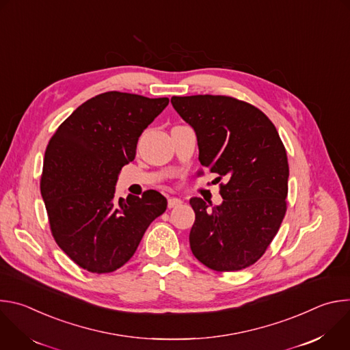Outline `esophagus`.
I'll list each match as a JSON object with an SVG mask.
<instances>
[{"label":"esophagus","instance_id":"esophagus-1","mask_svg":"<svg viewBox=\"0 0 350 350\" xmlns=\"http://www.w3.org/2000/svg\"><path fill=\"white\" fill-rule=\"evenodd\" d=\"M181 204H183L181 199H178V198H170L169 201H167V208L172 209V208H176V206H180Z\"/></svg>","mask_w":350,"mask_h":350}]
</instances>
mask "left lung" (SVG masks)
Returning <instances> with one entry per match:
<instances>
[{
    "instance_id": "1",
    "label": "left lung",
    "mask_w": 350,
    "mask_h": 350,
    "mask_svg": "<svg viewBox=\"0 0 350 350\" xmlns=\"http://www.w3.org/2000/svg\"><path fill=\"white\" fill-rule=\"evenodd\" d=\"M173 108L193 127L199 162L216 173L223 204L208 208L192 198L193 256L216 271L256 263L286 212L288 158L271 120L256 107L227 95L172 96Z\"/></svg>"
}]
</instances>
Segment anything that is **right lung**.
I'll return each mask as SVG.
<instances>
[{
	"mask_svg": "<svg viewBox=\"0 0 350 350\" xmlns=\"http://www.w3.org/2000/svg\"><path fill=\"white\" fill-rule=\"evenodd\" d=\"M167 104L169 98L108 91L81 104L49 139L40 189L51 234L79 267L96 274L120 269L166 211L155 189L116 199L115 185L138 137Z\"/></svg>",
	"mask_w": 350,
	"mask_h": 350,
	"instance_id": "1",
	"label": "right lung"
}]
</instances>
